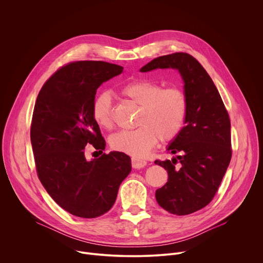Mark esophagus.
<instances>
[{
	"instance_id": "obj_1",
	"label": "esophagus",
	"mask_w": 263,
	"mask_h": 263,
	"mask_svg": "<svg viewBox=\"0 0 263 263\" xmlns=\"http://www.w3.org/2000/svg\"><path fill=\"white\" fill-rule=\"evenodd\" d=\"M146 165V161L144 160H140V159H136V158H132V167L133 168H142Z\"/></svg>"
}]
</instances>
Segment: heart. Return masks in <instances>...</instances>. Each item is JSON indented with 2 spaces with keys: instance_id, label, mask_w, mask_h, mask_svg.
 <instances>
[{
  "instance_id": "obj_1",
  "label": "heart",
  "mask_w": 263,
  "mask_h": 263,
  "mask_svg": "<svg viewBox=\"0 0 263 263\" xmlns=\"http://www.w3.org/2000/svg\"><path fill=\"white\" fill-rule=\"evenodd\" d=\"M120 93L140 106L134 130L122 131L110 138L112 148L136 159L149 154L158 141L176 138L181 132L189 111L185 92L177 86L162 87L158 82L135 79L123 84ZM95 122L103 129L115 127L114 105L108 92L99 93L91 106Z\"/></svg>"
}]
</instances>
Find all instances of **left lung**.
<instances>
[{"label": "left lung", "mask_w": 263, "mask_h": 263, "mask_svg": "<svg viewBox=\"0 0 263 263\" xmlns=\"http://www.w3.org/2000/svg\"><path fill=\"white\" fill-rule=\"evenodd\" d=\"M178 69L189 101L185 126L167 146L177 158L160 161L167 172L164 186L156 191L157 203L170 213L186 215L207 206L215 196L232 156L231 124L217 88L201 63L187 53L153 59L140 68Z\"/></svg>", "instance_id": "8db88e82"}]
</instances>
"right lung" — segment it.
Masks as SVG:
<instances>
[{"mask_svg": "<svg viewBox=\"0 0 263 263\" xmlns=\"http://www.w3.org/2000/svg\"><path fill=\"white\" fill-rule=\"evenodd\" d=\"M123 69L104 61L70 62L37 96L30 130L37 176L51 198L72 215L95 218L109 211L131 172L125 153H103L106 142L91 115L97 89ZM89 144L99 151V159H86Z\"/></svg>", "mask_w": 263, "mask_h": 263, "instance_id": "obj_1", "label": "right lung"}]
</instances>
